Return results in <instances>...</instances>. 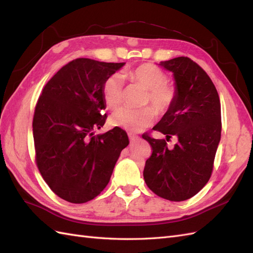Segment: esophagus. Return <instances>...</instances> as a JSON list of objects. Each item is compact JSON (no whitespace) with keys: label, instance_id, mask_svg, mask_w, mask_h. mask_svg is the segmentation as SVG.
Listing matches in <instances>:
<instances>
[{"label":"esophagus","instance_id":"34e87169","mask_svg":"<svg viewBox=\"0 0 253 253\" xmlns=\"http://www.w3.org/2000/svg\"><path fill=\"white\" fill-rule=\"evenodd\" d=\"M128 138H129V140H131V142H133V141L138 139V136H136V135H134L132 133H128Z\"/></svg>","mask_w":253,"mask_h":253}]
</instances>
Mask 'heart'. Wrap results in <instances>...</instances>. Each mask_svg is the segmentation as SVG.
<instances>
[{
    "mask_svg": "<svg viewBox=\"0 0 253 253\" xmlns=\"http://www.w3.org/2000/svg\"><path fill=\"white\" fill-rule=\"evenodd\" d=\"M124 77L147 89L144 104L151 103L157 114L164 115L169 112L177 99V90L168 83L167 74L157 66L143 63L124 74ZM101 94L106 108L116 109L124 98V83L118 74L110 75L102 83ZM151 106L141 110L121 108L114 112L109 121L112 126H116L131 132L143 131L153 125L155 111Z\"/></svg>",
    "mask_w": 253,
    "mask_h": 253,
    "instance_id": "b5f03b06",
    "label": "heart"
}]
</instances>
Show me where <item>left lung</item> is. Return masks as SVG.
I'll list each match as a JSON object with an SVG mask.
<instances>
[{"label":"left lung","mask_w":253,"mask_h":253,"mask_svg":"<svg viewBox=\"0 0 253 253\" xmlns=\"http://www.w3.org/2000/svg\"><path fill=\"white\" fill-rule=\"evenodd\" d=\"M159 65L173 73L177 99L153 129L167 141L175 135L178 143L168 149L165 139L142 135L152 147L143 178L156 195L181 202L200 192L211 177L220 140V102L212 80L193 60L177 57Z\"/></svg>","instance_id":"left-lung-1"}]
</instances>
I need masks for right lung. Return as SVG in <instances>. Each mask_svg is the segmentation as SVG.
Masks as SVG:
<instances>
[{"label":"right lung","mask_w":253,"mask_h":253,"mask_svg":"<svg viewBox=\"0 0 253 253\" xmlns=\"http://www.w3.org/2000/svg\"><path fill=\"white\" fill-rule=\"evenodd\" d=\"M124 65L75 59L52 76L38 99L33 120L36 164L52 192L66 202L83 204L100 194L128 144L120 127L94 135L108 117L102 83Z\"/></svg>","instance_id":"add662e5"}]
</instances>
